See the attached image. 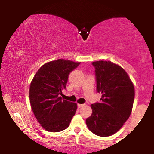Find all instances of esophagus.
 <instances>
[{
    "instance_id": "obj_1",
    "label": "esophagus",
    "mask_w": 154,
    "mask_h": 154,
    "mask_svg": "<svg viewBox=\"0 0 154 154\" xmlns=\"http://www.w3.org/2000/svg\"><path fill=\"white\" fill-rule=\"evenodd\" d=\"M83 106H84V104H77V107L78 108H81V107H82Z\"/></svg>"
}]
</instances>
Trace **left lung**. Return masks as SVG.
Returning a JSON list of instances; mask_svg holds the SVG:
<instances>
[{
  "mask_svg": "<svg viewBox=\"0 0 154 154\" xmlns=\"http://www.w3.org/2000/svg\"><path fill=\"white\" fill-rule=\"evenodd\" d=\"M95 67L100 103L91 105L92 114L86 119L88 129L95 135L108 137L119 131L130 117L135 98V88L128 73L111 61L92 63Z\"/></svg>",
  "mask_w": 154,
  "mask_h": 154,
  "instance_id": "8db88e82",
  "label": "left lung"
}]
</instances>
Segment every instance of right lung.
Segmentation results:
<instances>
[{
    "mask_svg": "<svg viewBox=\"0 0 154 154\" xmlns=\"http://www.w3.org/2000/svg\"><path fill=\"white\" fill-rule=\"evenodd\" d=\"M80 62L57 59L43 65L32 80L29 102L38 122L47 131L61 132L69 126L77 111L76 103L62 100L69 75Z\"/></svg>",
    "mask_w": 154,
    "mask_h": 154,
    "instance_id": "add662e5",
    "label": "right lung"
}]
</instances>
